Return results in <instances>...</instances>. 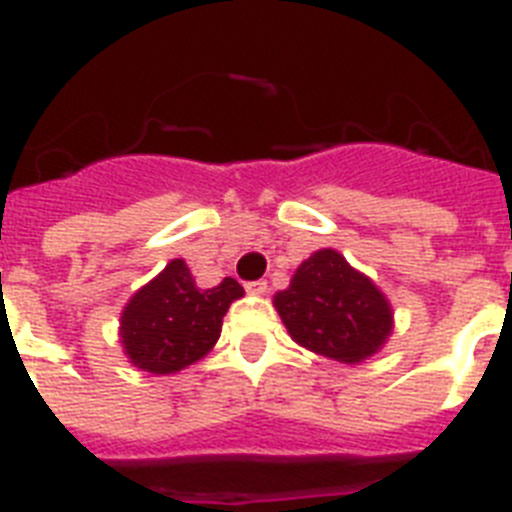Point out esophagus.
Segmentation results:
<instances>
[{"mask_svg":"<svg viewBox=\"0 0 512 512\" xmlns=\"http://www.w3.org/2000/svg\"><path fill=\"white\" fill-rule=\"evenodd\" d=\"M244 288H247V293H252V296H262V293H268V281H252Z\"/></svg>","mask_w":512,"mask_h":512,"instance_id":"esophagus-1","label":"esophagus"}]
</instances>
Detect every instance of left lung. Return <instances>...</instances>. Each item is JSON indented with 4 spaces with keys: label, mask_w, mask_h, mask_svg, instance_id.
<instances>
[{
    "label": "left lung",
    "mask_w": 512,
    "mask_h": 512,
    "mask_svg": "<svg viewBox=\"0 0 512 512\" xmlns=\"http://www.w3.org/2000/svg\"><path fill=\"white\" fill-rule=\"evenodd\" d=\"M273 306L301 348L350 366L379 353L394 327L384 293L335 250L301 262Z\"/></svg>",
    "instance_id": "1"
}]
</instances>
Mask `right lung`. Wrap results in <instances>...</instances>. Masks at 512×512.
<instances>
[{
    "label": "right lung",
    "mask_w": 512,
    "mask_h": 512,
    "mask_svg": "<svg viewBox=\"0 0 512 512\" xmlns=\"http://www.w3.org/2000/svg\"><path fill=\"white\" fill-rule=\"evenodd\" d=\"M244 296L234 278L198 288L185 260L167 268L133 293L121 314V342L128 361L141 371L167 376L201 361L221 335L231 301Z\"/></svg>",
    "instance_id": "right-lung-1"
}]
</instances>
